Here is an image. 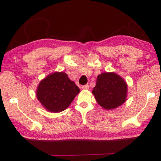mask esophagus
<instances>
[{"label":"esophagus","mask_w":161,"mask_h":161,"mask_svg":"<svg viewBox=\"0 0 161 161\" xmlns=\"http://www.w3.org/2000/svg\"><path fill=\"white\" fill-rule=\"evenodd\" d=\"M82 89H83V90H89V89H90V86H89V85H85L82 86Z\"/></svg>","instance_id":"1"}]
</instances>
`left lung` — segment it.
I'll list each match as a JSON object with an SVG mask.
<instances>
[{
  "label": "left lung",
  "mask_w": 161,
  "mask_h": 161,
  "mask_svg": "<svg viewBox=\"0 0 161 161\" xmlns=\"http://www.w3.org/2000/svg\"><path fill=\"white\" fill-rule=\"evenodd\" d=\"M93 94L98 104L105 109H114L125 102L126 82L114 72H104L97 76Z\"/></svg>",
  "instance_id": "left-lung-1"
}]
</instances>
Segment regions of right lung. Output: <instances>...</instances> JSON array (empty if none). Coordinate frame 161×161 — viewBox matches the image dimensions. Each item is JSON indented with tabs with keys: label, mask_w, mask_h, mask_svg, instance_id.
Masks as SVG:
<instances>
[{
	"label": "right lung",
	"mask_w": 161,
	"mask_h": 161,
	"mask_svg": "<svg viewBox=\"0 0 161 161\" xmlns=\"http://www.w3.org/2000/svg\"><path fill=\"white\" fill-rule=\"evenodd\" d=\"M80 89L64 72H54L42 80L36 90V97L50 112L57 113L68 108Z\"/></svg>",
	"instance_id": "1"
}]
</instances>
